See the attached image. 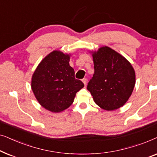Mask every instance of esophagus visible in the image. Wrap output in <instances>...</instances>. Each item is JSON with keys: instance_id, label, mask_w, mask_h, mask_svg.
I'll return each instance as SVG.
<instances>
[{"instance_id": "1", "label": "esophagus", "mask_w": 157, "mask_h": 157, "mask_svg": "<svg viewBox=\"0 0 157 157\" xmlns=\"http://www.w3.org/2000/svg\"><path fill=\"white\" fill-rule=\"evenodd\" d=\"M82 81H83V83H84V85L85 86H86V84H87V79L86 78H83L82 79Z\"/></svg>"}]
</instances>
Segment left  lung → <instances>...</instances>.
Segmentation results:
<instances>
[{
	"label": "left lung",
	"instance_id": "left-lung-1",
	"mask_svg": "<svg viewBox=\"0 0 157 157\" xmlns=\"http://www.w3.org/2000/svg\"><path fill=\"white\" fill-rule=\"evenodd\" d=\"M94 74L87 85L94 101L101 108L113 111L125 104L132 95L135 71L125 58L109 47L93 53Z\"/></svg>",
	"mask_w": 157,
	"mask_h": 157
}]
</instances>
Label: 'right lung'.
<instances>
[{
	"mask_svg": "<svg viewBox=\"0 0 157 157\" xmlns=\"http://www.w3.org/2000/svg\"><path fill=\"white\" fill-rule=\"evenodd\" d=\"M69 59V55L53 51L42 60L32 76L31 89L36 99L52 112L68 108L77 92L84 86L82 81L75 78Z\"/></svg>",
	"mask_w": 157,
	"mask_h": 157,
	"instance_id": "add662e5",
	"label": "right lung"
}]
</instances>
